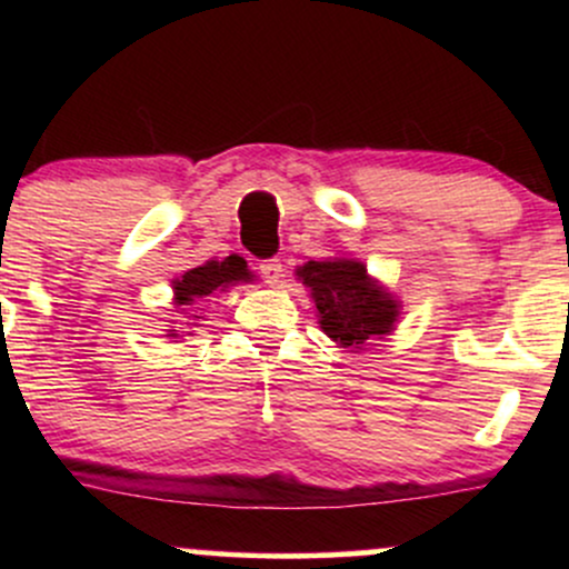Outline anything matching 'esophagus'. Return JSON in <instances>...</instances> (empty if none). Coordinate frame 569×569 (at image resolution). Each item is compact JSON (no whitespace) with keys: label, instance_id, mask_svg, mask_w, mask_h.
I'll list each match as a JSON object with an SVG mask.
<instances>
[{"label":"esophagus","instance_id":"1","mask_svg":"<svg viewBox=\"0 0 569 569\" xmlns=\"http://www.w3.org/2000/svg\"><path fill=\"white\" fill-rule=\"evenodd\" d=\"M259 272H262V278L267 280L270 286H283V278H286V270H283V262L280 259H267V262L259 264Z\"/></svg>","mask_w":569,"mask_h":569}]
</instances>
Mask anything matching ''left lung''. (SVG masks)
<instances>
[{"mask_svg":"<svg viewBox=\"0 0 569 569\" xmlns=\"http://www.w3.org/2000/svg\"><path fill=\"white\" fill-rule=\"evenodd\" d=\"M297 278L310 289L318 307V323L339 348L361 350L371 339H382L398 321V302L369 276L358 259L307 262Z\"/></svg>","mask_w":569,"mask_h":569,"instance_id":"8db88e82","label":"left lung"}]
</instances>
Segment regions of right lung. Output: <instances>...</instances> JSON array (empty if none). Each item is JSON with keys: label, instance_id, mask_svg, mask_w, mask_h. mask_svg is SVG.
<instances>
[{"label": "right lung", "instance_id": "obj_1", "mask_svg": "<svg viewBox=\"0 0 569 569\" xmlns=\"http://www.w3.org/2000/svg\"><path fill=\"white\" fill-rule=\"evenodd\" d=\"M253 280L243 257H227L224 262H206L194 270L184 272L173 280V305L179 307L176 312L187 316V307L200 302L202 297H211L213 291H227L234 283H248ZM198 318V316H194ZM166 337H179L176 329H168Z\"/></svg>", "mask_w": 569, "mask_h": 569}]
</instances>
